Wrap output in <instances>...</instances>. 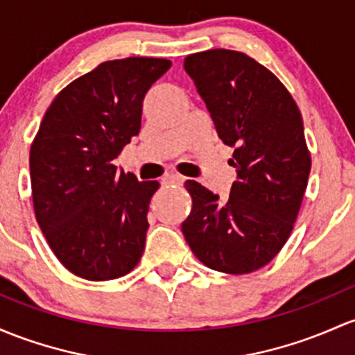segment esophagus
<instances>
[{"mask_svg":"<svg viewBox=\"0 0 355 355\" xmlns=\"http://www.w3.org/2000/svg\"><path fill=\"white\" fill-rule=\"evenodd\" d=\"M182 182H184V178L176 173H167L166 176L162 178V184L166 186H181Z\"/></svg>","mask_w":355,"mask_h":355,"instance_id":"obj_1","label":"esophagus"}]
</instances>
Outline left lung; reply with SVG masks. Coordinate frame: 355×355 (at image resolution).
<instances>
[{
	"label": "left lung",
	"mask_w": 355,
	"mask_h": 355,
	"mask_svg": "<svg viewBox=\"0 0 355 355\" xmlns=\"http://www.w3.org/2000/svg\"><path fill=\"white\" fill-rule=\"evenodd\" d=\"M184 71L218 137L235 147L237 179L227 201L200 182H184L193 209L182 235L209 269L252 272L283 249L298 216L311 169L303 118L283 83L242 52H198L186 57Z\"/></svg>",
	"instance_id": "8db88e82"
}]
</instances>
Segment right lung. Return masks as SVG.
<instances>
[{"mask_svg": "<svg viewBox=\"0 0 355 355\" xmlns=\"http://www.w3.org/2000/svg\"><path fill=\"white\" fill-rule=\"evenodd\" d=\"M171 60H108L64 87L30 148L37 222L52 252L89 281L125 276L146 247L157 181L139 182L113 166L139 135L142 101Z\"/></svg>", "mask_w": 355, "mask_h": 355, "instance_id": "add662e5", "label": "right lung"}]
</instances>
